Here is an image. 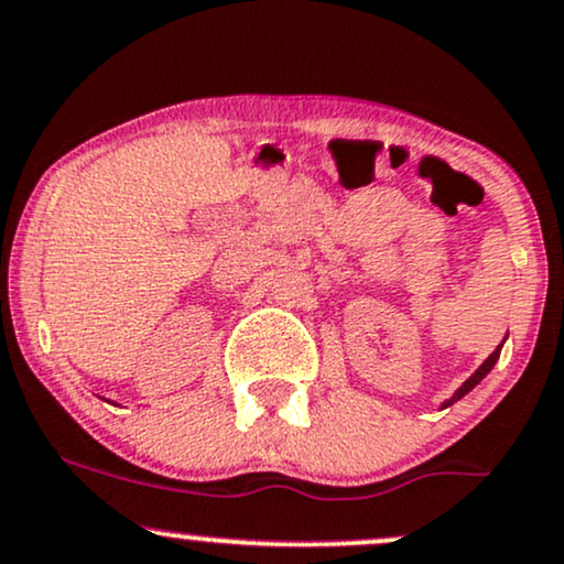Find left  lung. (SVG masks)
Listing matches in <instances>:
<instances>
[{
    "label": "left lung",
    "mask_w": 564,
    "mask_h": 564,
    "mask_svg": "<svg viewBox=\"0 0 564 564\" xmlns=\"http://www.w3.org/2000/svg\"><path fill=\"white\" fill-rule=\"evenodd\" d=\"M499 351H501V344H499V347H497V349H494V351H491V357H488V359H486V362H484V365H480V368H478L476 372H473V376H470V378H467V381H465L463 386H459V389H457V391H454V397H452V399H449V402H446L444 406H449V404H454V402H457V399H463L467 391H473V389H476V386H478L480 381H484V378L488 376V372H491V368H494V365H497V359H499Z\"/></svg>",
    "instance_id": "obj_1"
}]
</instances>
